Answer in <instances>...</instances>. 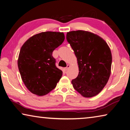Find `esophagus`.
I'll use <instances>...</instances> for the list:
<instances>
[{"mask_svg": "<svg viewBox=\"0 0 130 130\" xmlns=\"http://www.w3.org/2000/svg\"><path fill=\"white\" fill-rule=\"evenodd\" d=\"M70 67V66L69 64H68V65L67 66V67L65 68V70H66V71H67V70H69Z\"/></svg>", "mask_w": 130, "mask_h": 130, "instance_id": "esophagus-1", "label": "esophagus"}]
</instances>
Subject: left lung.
<instances>
[{"label":"left lung","instance_id":"obj_1","mask_svg":"<svg viewBox=\"0 0 130 130\" xmlns=\"http://www.w3.org/2000/svg\"><path fill=\"white\" fill-rule=\"evenodd\" d=\"M66 37L79 68L78 76L71 81L73 88L83 97H94L105 87L111 73L109 46L103 38L88 31H69Z\"/></svg>","mask_w":130,"mask_h":130}]
</instances>
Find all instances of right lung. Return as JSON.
I'll use <instances>...</instances> for the list:
<instances>
[{
    "label": "right lung",
    "instance_id": "add662e5",
    "mask_svg": "<svg viewBox=\"0 0 130 130\" xmlns=\"http://www.w3.org/2000/svg\"><path fill=\"white\" fill-rule=\"evenodd\" d=\"M64 39L63 32H41L30 37L21 47L18 69L23 82L33 94H47L60 79L63 72L56 67L52 55Z\"/></svg>",
    "mask_w": 130,
    "mask_h": 130
}]
</instances>
